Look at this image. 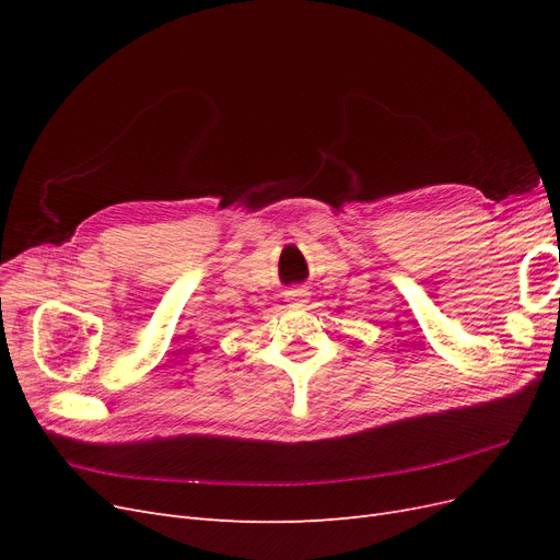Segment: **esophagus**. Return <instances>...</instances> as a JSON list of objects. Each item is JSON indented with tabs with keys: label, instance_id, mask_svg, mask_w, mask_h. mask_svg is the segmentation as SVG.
<instances>
[{
	"label": "esophagus",
	"instance_id": "esophagus-1",
	"mask_svg": "<svg viewBox=\"0 0 560 560\" xmlns=\"http://www.w3.org/2000/svg\"><path fill=\"white\" fill-rule=\"evenodd\" d=\"M287 301H296V303H306L308 299V290H303V287H292L290 292H284Z\"/></svg>",
	"mask_w": 560,
	"mask_h": 560
}]
</instances>
